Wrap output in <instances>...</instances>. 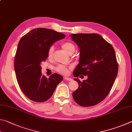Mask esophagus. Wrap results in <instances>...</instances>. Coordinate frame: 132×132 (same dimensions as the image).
Here are the masks:
<instances>
[{"instance_id": "obj_1", "label": "esophagus", "mask_w": 132, "mask_h": 132, "mask_svg": "<svg viewBox=\"0 0 132 132\" xmlns=\"http://www.w3.org/2000/svg\"><path fill=\"white\" fill-rule=\"evenodd\" d=\"M64 79L66 80H68V81H71V80H72V79H71V78H68V77H64Z\"/></svg>"}]
</instances>
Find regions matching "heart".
I'll list each match as a JSON object with an SVG mask.
<instances>
[{"mask_svg":"<svg viewBox=\"0 0 132 132\" xmlns=\"http://www.w3.org/2000/svg\"><path fill=\"white\" fill-rule=\"evenodd\" d=\"M61 46L64 52H66L68 54H72L75 51V46L71 42H64L61 43ZM53 52H54V48H53V46H52L48 50L47 57L48 59L52 58ZM71 68V67H68L64 65H57L55 67V69L60 73H61V74L63 75H67L69 73V72H70V69Z\"/></svg>","mask_w":132,"mask_h":132,"instance_id":"obj_1","label":"heart"}]
</instances>
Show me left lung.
<instances>
[{
  "instance_id": "1",
  "label": "left lung",
  "mask_w": 132,
  "mask_h": 132,
  "mask_svg": "<svg viewBox=\"0 0 132 132\" xmlns=\"http://www.w3.org/2000/svg\"><path fill=\"white\" fill-rule=\"evenodd\" d=\"M73 41L80 48L79 63L73 71L74 77L87 79L79 84L73 98L82 107H91L102 101L112 89L118 71L114 47L97 34H72Z\"/></svg>"
}]
</instances>
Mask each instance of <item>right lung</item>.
Returning <instances> with one entry per match:
<instances>
[{
	"label": "right lung",
	"mask_w": 132,
	"mask_h": 132,
	"mask_svg": "<svg viewBox=\"0 0 132 132\" xmlns=\"http://www.w3.org/2000/svg\"><path fill=\"white\" fill-rule=\"evenodd\" d=\"M65 35L54 30L38 28L21 38L14 60V70L21 90L30 100L44 102L48 100L62 81L55 73L48 78L42 75L40 64L47 58L49 48Z\"/></svg>",
	"instance_id": "obj_1"
}]
</instances>
